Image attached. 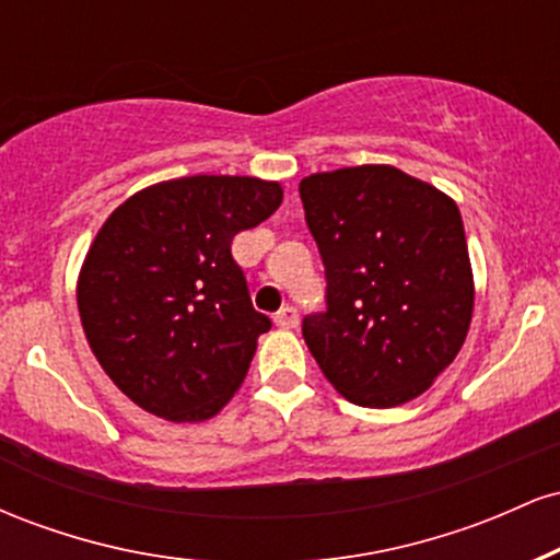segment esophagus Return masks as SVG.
Returning <instances> with one entry per match:
<instances>
[{
  "label": "esophagus",
  "mask_w": 560,
  "mask_h": 560,
  "mask_svg": "<svg viewBox=\"0 0 560 560\" xmlns=\"http://www.w3.org/2000/svg\"><path fill=\"white\" fill-rule=\"evenodd\" d=\"M273 320H276V326H279V329H294V326L300 324V316H298V311H294L292 305H284L279 313H276Z\"/></svg>",
  "instance_id": "esophagus-1"
}]
</instances>
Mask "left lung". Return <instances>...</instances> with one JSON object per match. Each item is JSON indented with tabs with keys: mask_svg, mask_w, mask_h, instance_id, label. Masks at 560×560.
Returning <instances> with one entry per match:
<instances>
[{
	"mask_svg": "<svg viewBox=\"0 0 560 560\" xmlns=\"http://www.w3.org/2000/svg\"><path fill=\"white\" fill-rule=\"evenodd\" d=\"M300 197L329 305L302 320L307 350L350 402H410L455 361L471 326L458 205L395 165L313 173Z\"/></svg>",
	"mask_w": 560,
	"mask_h": 560,
	"instance_id": "8db88e82",
	"label": "left lung"
}]
</instances>
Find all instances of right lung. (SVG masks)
Here are the masks:
<instances>
[{"mask_svg": "<svg viewBox=\"0 0 560 560\" xmlns=\"http://www.w3.org/2000/svg\"><path fill=\"white\" fill-rule=\"evenodd\" d=\"M279 182L184 176L113 210L83 258L79 313L102 371L165 421L213 419L271 320L253 307L231 240L276 213Z\"/></svg>", "mask_w": 560, "mask_h": 560, "instance_id": "add662e5", "label": "right lung"}]
</instances>
